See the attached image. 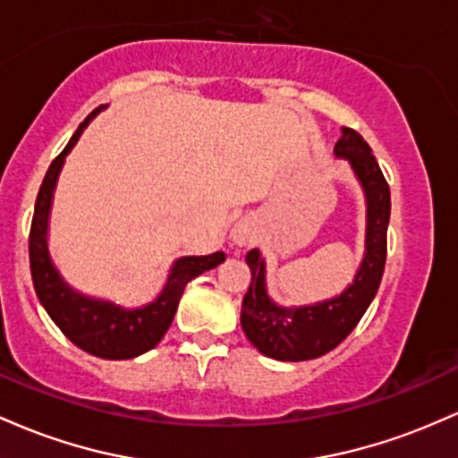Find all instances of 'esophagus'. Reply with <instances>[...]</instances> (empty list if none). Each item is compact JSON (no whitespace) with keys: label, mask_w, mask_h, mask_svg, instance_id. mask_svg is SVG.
Returning a JSON list of instances; mask_svg holds the SVG:
<instances>
[{"label":"esophagus","mask_w":458,"mask_h":458,"mask_svg":"<svg viewBox=\"0 0 458 458\" xmlns=\"http://www.w3.org/2000/svg\"><path fill=\"white\" fill-rule=\"evenodd\" d=\"M230 239L234 245H248L254 239V225L250 221H239L230 233Z\"/></svg>","instance_id":"1"}]
</instances>
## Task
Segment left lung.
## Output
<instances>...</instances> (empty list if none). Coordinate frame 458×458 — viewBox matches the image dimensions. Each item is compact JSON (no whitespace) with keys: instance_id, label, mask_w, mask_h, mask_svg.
Wrapping results in <instances>:
<instances>
[{"instance_id":"obj_1","label":"left lung","mask_w":458,"mask_h":458,"mask_svg":"<svg viewBox=\"0 0 458 458\" xmlns=\"http://www.w3.org/2000/svg\"><path fill=\"white\" fill-rule=\"evenodd\" d=\"M336 158L348 160L365 195V254L352 284L324 302L280 306L267 293V269L260 250H250L245 260L252 283L241 306V328L260 354L276 360H309L335 350L365 315L383 280L386 260V225L391 215L386 184L371 148L359 132L341 128Z\"/></svg>"}]
</instances>
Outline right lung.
<instances>
[{
    "instance_id": "1",
    "label": "right lung",
    "mask_w": 458,
    "mask_h": 458,
    "mask_svg": "<svg viewBox=\"0 0 458 458\" xmlns=\"http://www.w3.org/2000/svg\"><path fill=\"white\" fill-rule=\"evenodd\" d=\"M98 113L99 108H95L78 125L75 134L69 139L67 148L54 158L47 174H45L41 191L37 195V204H34L32 228H30V269H32V283L43 309L47 310L54 324L63 330V335L72 344L89 352V354L99 356V359L123 360L145 354L160 344V339L172 326L175 309H178L189 280L217 267L225 260V254L182 256V259L174 260L163 291L152 302L139 306V309H123L110 300L90 298L87 293H80L63 278V274L54 265L47 245L54 191H56L64 158L78 143V139L82 137L87 125L98 117Z\"/></svg>"
}]
</instances>
